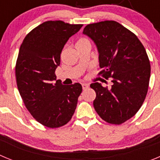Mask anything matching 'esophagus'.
Masks as SVG:
<instances>
[{"instance_id":"34e87169","label":"esophagus","mask_w":160,"mask_h":160,"mask_svg":"<svg viewBox=\"0 0 160 160\" xmlns=\"http://www.w3.org/2000/svg\"><path fill=\"white\" fill-rule=\"evenodd\" d=\"M88 88V84H87V83H82V88H83V90L87 89Z\"/></svg>"}]
</instances>
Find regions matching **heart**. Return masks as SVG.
<instances>
[{
    "label": "heart",
    "instance_id": "obj_1",
    "mask_svg": "<svg viewBox=\"0 0 160 160\" xmlns=\"http://www.w3.org/2000/svg\"><path fill=\"white\" fill-rule=\"evenodd\" d=\"M78 43H89V42L88 40H86V39H80V41H78Z\"/></svg>",
    "mask_w": 160,
    "mask_h": 160
}]
</instances>
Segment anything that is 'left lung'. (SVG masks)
Wrapping results in <instances>:
<instances>
[{
    "label": "left lung",
    "mask_w": 160,
    "mask_h": 160,
    "mask_svg": "<svg viewBox=\"0 0 160 160\" xmlns=\"http://www.w3.org/2000/svg\"><path fill=\"white\" fill-rule=\"evenodd\" d=\"M83 34L97 48L99 74L112 83L109 88L91 83L95 110L104 121L121 124L136 115L148 93L151 66L146 50L133 32L114 21L88 24Z\"/></svg>",
    "instance_id": "left-lung-1"
}]
</instances>
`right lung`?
<instances>
[{"label":"right lung","mask_w":160,"mask_h":160,"mask_svg":"<svg viewBox=\"0 0 160 160\" xmlns=\"http://www.w3.org/2000/svg\"><path fill=\"white\" fill-rule=\"evenodd\" d=\"M82 24L46 21L24 39L16 64V78L25 107L44 126H64L74 114L82 92L80 83L64 85L55 71L68 39Z\"/></svg>","instance_id":"obj_1"}]
</instances>
